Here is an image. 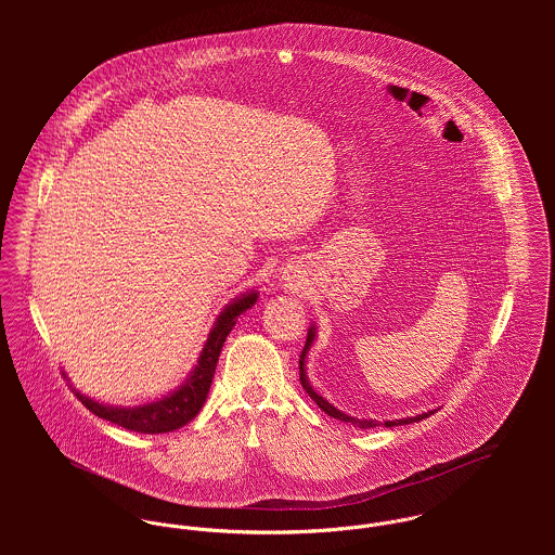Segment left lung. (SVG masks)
Returning a JSON list of instances; mask_svg holds the SVG:
<instances>
[{
    "label": "left lung",
    "mask_w": 555,
    "mask_h": 555,
    "mask_svg": "<svg viewBox=\"0 0 555 555\" xmlns=\"http://www.w3.org/2000/svg\"><path fill=\"white\" fill-rule=\"evenodd\" d=\"M314 337H317V328L314 326H310V331H308V339H306V346H304V352H301V359H299V378H301V385H304V389H306V393L312 397L314 401H317L318 408L320 410H324L328 416H333V418H339V421H344V423H350V425H354V427H361V429H370V427H376V425H380L378 421H374V418H354V416H348V414H344L341 410H337L333 403H328L326 399L322 396H318L317 391L312 389V385H310V380H308V372H306V357H308V350H310V346L314 344ZM436 410H429V412H423V414H416V416H408V418H396V421H385V427H396V425H410V423H416V421H423V418H427L429 414H434Z\"/></svg>",
    "instance_id": "8db88e82"
}]
</instances>
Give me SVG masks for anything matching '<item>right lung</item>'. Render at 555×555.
<instances>
[{"label": "right lung", "mask_w": 555, "mask_h": 555, "mask_svg": "<svg viewBox=\"0 0 555 555\" xmlns=\"http://www.w3.org/2000/svg\"><path fill=\"white\" fill-rule=\"evenodd\" d=\"M258 299V293L251 291L247 295H241L233 304H229L220 317L216 318L214 328L209 331V337L205 341V348L198 357V363L194 372L188 376V380L172 391L170 396L162 397L158 401L134 405V408H121V405H106L91 397L82 396L75 391L80 403L93 412L100 418H106L124 429L137 431V434H166L172 429L183 427L190 423L203 408L207 393L211 389V380L216 374V365L222 352V346L237 324V317L245 310H249Z\"/></svg>", "instance_id": "1"}]
</instances>
